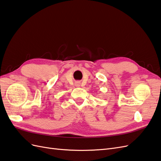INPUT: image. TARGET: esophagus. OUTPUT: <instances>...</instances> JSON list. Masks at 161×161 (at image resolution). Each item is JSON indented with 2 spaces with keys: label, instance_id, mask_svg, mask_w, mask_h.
Segmentation results:
<instances>
[{
  "label": "esophagus",
  "instance_id": "34e87169",
  "mask_svg": "<svg viewBox=\"0 0 161 161\" xmlns=\"http://www.w3.org/2000/svg\"><path fill=\"white\" fill-rule=\"evenodd\" d=\"M75 86H76V87H80V82H76V84H75Z\"/></svg>",
  "mask_w": 161,
  "mask_h": 161
}]
</instances>
